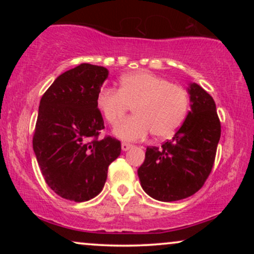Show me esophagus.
Returning <instances> with one entry per match:
<instances>
[{
  "instance_id": "1",
  "label": "esophagus",
  "mask_w": 254,
  "mask_h": 254,
  "mask_svg": "<svg viewBox=\"0 0 254 254\" xmlns=\"http://www.w3.org/2000/svg\"><path fill=\"white\" fill-rule=\"evenodd\" d=\"M132 147H133L132 144H130V143H127V142H123V143H122V149H123L124 151L129 150L130 148H132Z\"/></svg>"
}]
</instances>
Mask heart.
I'll return each mask as SVG.
<instances>
[{
  "mask_svg": "<svg viewBox=\"0 0 254 254\" xmlns=\"http://www.w3.org/2000/svg\"><path fill=\"white\" fill-rule=\"evenodd\" d=\"M131 106L135 115L119 125ZM97 106L107 123L119 125L115 133L119 138L137 141L151 132L155 138L162 139L173 136L182 127L190 99L184 87L141 70L124 75L119 89L99 90Z\"/></svg>",
  "mask_w": 254,
  "mask_h": 254,
  "instance_id": "1",
  "label": "heart"
}]
</instances>
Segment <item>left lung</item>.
Instances as JSON below:
<instances>
[{"label": "left lung", "mask_w": 254, "mask_h": 254, "mask_svg": "<svg viewBox=\"0 0 254 254\" xmlns=\"http://www.w3.org/2000/svg\"><path fill=\"white\" fill-rule=\"evenodd\" d=\"M191 110L173 138L161 147H148L137 171L142 189L154 199L174 202L194 194L212 170L221 123L209 93L191 83Z\"/></svg>", "instance_id": "8db88e82"}]
</instances>
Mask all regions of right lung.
<instances>
[{"label":"right lung","mask_w":254,"mask_h":254,"mask_svg":"<svg viewBox=\"0 0 254 254\" xmlns=\"http://www.w3.org/2000/svg\"><path fill=\"white\" fill-rule=\"evenodd\" d=\"M107 75L104 66L82 63L60 75L40 100L33 150L45 183L64 199L98 196L121 155V141L99 139L105 125L97 95Z\"/></svg>","instance_id":"obj_1"}]
</instances>
